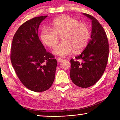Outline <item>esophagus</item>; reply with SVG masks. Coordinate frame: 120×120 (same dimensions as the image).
<instances>
[{
	"label": "esophagus",
	"instance_id": "obj_1",
	"mask_svg": "<svg viewBox=\"0 0 120 120\" xmlns=\"http://www.w3.org/2000/svg\"><path fill=\"white\" fill-rule=\"evenodd\" d=\"M63 60V59L60 58V57H59V58H57V61H58V62H62Z\"/></svg>",
	"mask_w": 120,
	"mask_h": 120
}]
</instances>
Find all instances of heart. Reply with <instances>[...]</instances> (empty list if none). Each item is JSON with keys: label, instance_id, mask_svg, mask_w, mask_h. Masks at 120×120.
<instances>
[{"label": "heart", "instance_id": "heart-1", "mask_svg": "<svg viewBox=\"0 0 120 120\" xmlns=\"http://www.w3.org/2000/svg\"><path fill=\"white\" fill-rule=\"evenodd\" d=\"M52 29L44 28L41 32V39L45 45L53 49L58 43L60 37L63 41L53 50L55 55L65 56L72 51L79 52L88 45L91 33L88 26L79 22L75 18L68 15H62L52 21Z\"/></svg>", "mask_w": 120, "mask_h": 120}]
</instances>
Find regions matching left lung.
<instances>
[{
	"label": "left lung",
	"instance_id": "left-lung-1",
	"mask_svg": "<svg viewBox=\"0 0 120 120\" xmlns=\"http://www.w3.org/2000/svg\"><path fill=\"white\" fill-rule=\"evenodd\" d=\"M92 21V33L88 45L83 52L71 59L70 76L73 83L82 88L96 83L105 70L109 56V43L106 33L98 20L90 15L83 14ZM82 59L80 63L77 60Z\"/></svg>",
	"mask_w": 120,
	"mask_h": 120
}]
</instances>
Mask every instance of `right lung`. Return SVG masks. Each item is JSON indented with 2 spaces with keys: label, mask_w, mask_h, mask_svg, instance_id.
Listing matches in <instances>:
<instances>
[{
  "label": "right lung",
  "mask_w": 120,
  "mask_h": 120,
  "mask_svg": "<svg viewBox=\"0 0 120 120\" xmlns=\"http://www.w3.org/2000/svg\"><path fill=\"white\" fill-rule=\"evenodd\" d=\"M47 16L29 19L19 28L13 38L10 58L18 78L30 91L40 92L52 86L57 65L55 56L40 41L38 29Z\"/></svg>",
  "instance_id": "add662e5"
}]
</instances>
